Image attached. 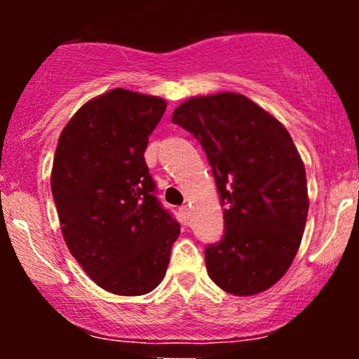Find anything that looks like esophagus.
Instances as JSON below:
<instances>
[{
  "instance_id": "1",
  "label": "esophagus",
  "mask_w": 359,
  "mask_h": 359,
  "mask_svg": "<svg viewBox=\"0 0 359 359\" xmlns=\"http://www.w3.org/2000/svg\"><path fill=\"white\" fill-rule=\"evenodd\" d=\"M179 214H180V219H182V222H189V217H191V209H189L187 205L179 208Z\"/></svg>"
}]
</instances>
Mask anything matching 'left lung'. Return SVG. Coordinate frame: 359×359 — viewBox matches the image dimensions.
Instances as JSON below:
<instances>
[{
  "instance_id": "1",
  "label": "left lung",
  "mask_w": 359,
  "mask_h": 359,
  "mask_svg": "<svg viewBox=\"0 0 359 359\" xmlns=\"http://www.w3.org/2000/svg\"><path fill=\"white\" fill-rule=\"evenodd\" d=\"M172 121L203 145L224 234L204 251L205 269L233 295L270 288L294 262L306 228V167L285 126L243 94L191 97Z\"/></svg>"
}]
</instances>
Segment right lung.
Returning a JSON list of instances; mask_svg holds the SVG:
<instances>
[{"label":"right lung","mask_w":359,"mask_h":359,"mask_svg":"<svg viewBox=\"0 0 359 359\" xmlns=\"http://www.w3.org/2000/svg\"><path fill=\"white\" fill-rule=\"evenodd\" d=\"M165 109L162 97L113 89L86 102L57 143L50 187L62 234L86 273L111 294L154 290L179 238L143 156Z\"/></svg>","instance_id":"right-lung-1"}]
</instances>
